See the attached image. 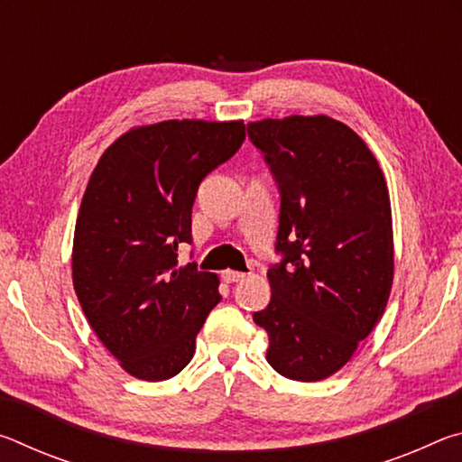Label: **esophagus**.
Here are the masks:
<instances>
[{"mask_svg": "<svg viewBox=\"0 0 462 462\" xmlns=\"http://www.w3.org/2000/svg\"><path fill=\"white\" fill-rule=\"evenodd\" d=\"M224 281L226 283H238V281H242L246 277V273H240V271H224Z\"/></svg>", "mask_w": 462, "mask_h": 462, "instance_id": "esophagus-1", "label": "esophagus"}]
</instances>
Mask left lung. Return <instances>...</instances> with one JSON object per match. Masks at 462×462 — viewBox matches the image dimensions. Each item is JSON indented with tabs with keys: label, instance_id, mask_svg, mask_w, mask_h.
<instances>
[{
	"label": "left lung",
	"instance_id": "left-lung-1",
	"mask_svg": "<svg viewBox=\"0 0 462 462\" xmlns=\"http://www.w3.org/2000/svg\"><path fill=\"white\" fill-rule=\"evenodd\" d=\"M281 191L277 253L267 271V363L293 381L340 371L385 311L393 224L385 175L365 140L330 116L248 124Z\"/></svg>",
	"mask_w": 462,
	"mask_h": 462
}]
</instances>
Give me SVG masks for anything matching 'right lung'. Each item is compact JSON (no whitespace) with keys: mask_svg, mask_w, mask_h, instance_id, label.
I'll list each match as a JSON object with an SVG mask.
<instances>
[{"mask_svg":"<svg viewBox=\"0 0 462 462\" xmlns=\"http://www.w3.org/2000/svg\"><path fill=\"white\" fill-rule=\"evenodd\" d=\"M245 122L165 120L124 132L99 156L73 238V287L101 344L132 377L165 381L195 353L222 300L214 273L185 264L203 177L245 143Z\"/></svg>","mask_w":462,"mask_h":462,"instance_id":"1","label":"right lung"}]
</instances>
